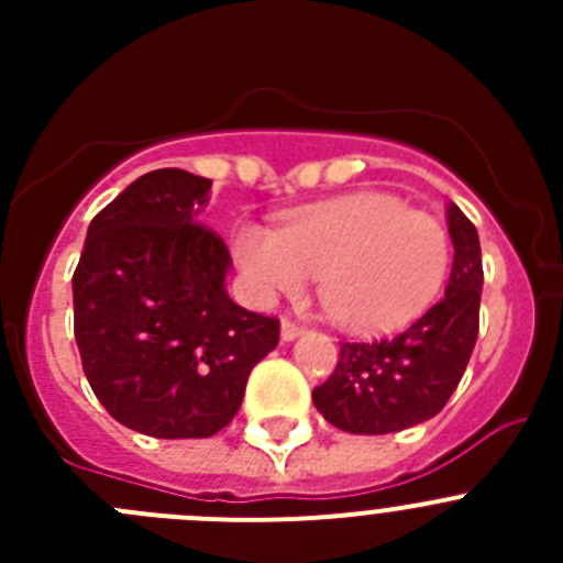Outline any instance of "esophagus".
Returning <instances> with one entry per match:
<instances>
[{
    "instance_id": "obj_1",
    "label": "esophagus",
    "mask_w": 563,
    "mask_h": 563,
    "mask_svg": "<svg viewBox=\"0 0 563 563\" xmlns=\"http://www.w3.org/2000/svg\"><path fill=\"white\" fill-rule=\"evenodd\" d=\"M301 332H305V327L296 324L292 318H285V321H282V341H296Z\"/></svg>"
}]
</instances>
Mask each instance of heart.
<instances>
[{
    "mask_svg": "<svg viewBox=\"0 0 563 563\" xmlns=\"http://www.w3.org/2000/svg\"><path fill=\"white\" fill-rule=\"evenodd\" d=\"M233 253L258 298H318L341 330L380 335L429 310L451 271V236L434 213L386 191H361L290 213L276 233L242 225Z\"/></svg>",
    "mask_w": 563,
    "mask_h": 563,
    "instance_id": "b5f03b06",
    "label": "heart"
}]
</instances>
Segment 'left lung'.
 Masks as SVG:
<instances>
[{
	"label": "left lung",
	"instance_id": "1",
	"mask_svg": "<svg viewBox=\"0 0 563 563\" xmlns=\"http://www.w3.org/2000/svg\"><path fill=\"white\" fill-rule=\"evenodd\" d=\"M454 242L445 296L400 335L343 341L335 372L312 389L327 422L350 434H391L440 415L479 335L482 251L474 222L449 206Z\"/></svg>",
	"mask_w": 563,
	"mask_h": 563
}]
</instances>
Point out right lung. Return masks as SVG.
<instances>
[{
    "label": "right lung",
    "mask_w": 563,
    "mask_h": 563,
    "mask_svg": "<svg viewBox=\"0 0 563 563\" xmlns=\"http://www.w3.org/2000/svg\"><path fill=\"white\" fill-rule=\"evenodd\" d=\"M208 191V177L183 168L137 177L89 222L73 273L89 386L121 426L161 440L225 429L278 343V318L228 296L231 253L197 222Z\"/></svg>",
    "instance_id": "add662e5"
}]
</instances>
